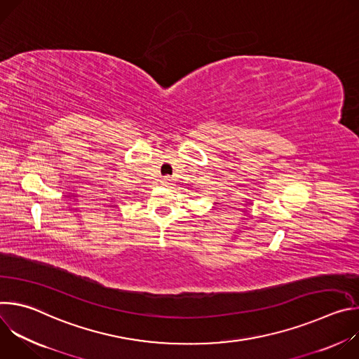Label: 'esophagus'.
I'll return each instance as SVG.
<instances>
[{
  "label": "esophagus",
  "instance_id": "34e87169",
  "mask_svg": "<svg viewBox=\"0 0 359 359\" xmlns=\"http://www.w3.org/2000/svg\"><path fill=\"white\" fill-rule=\"evenodd\" d=\"M163 184H165V186H169V184H170V177H169V176L163 177Z\"/></svg>",
  "mask_w": 359,
  "mask_h": 359
}]
</instances>
